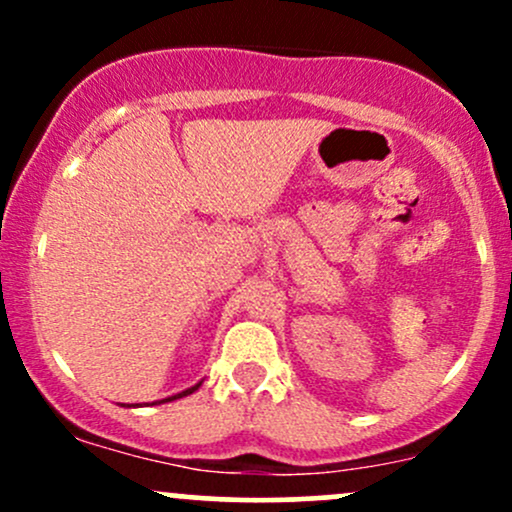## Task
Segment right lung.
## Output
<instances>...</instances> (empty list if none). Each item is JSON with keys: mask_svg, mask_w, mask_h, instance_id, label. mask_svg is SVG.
I'll return each mask as SVG.
<instances>
[{"mask_svg": "<svg viewBox=\"0 0 512 512\" xmlns=\"http://www.w3.org/2000/svg\"><path fill=\"white\" fill-rule=\"evenodd\" d=\"M202 385V383H197L195 387H190V390H185V392H180V395H173V397H168V399H161V402H173V399H180V397H187V395H192V392L197 390V387Z\"/></svg>", "mask_w": 512, "mask_h": 512, "instance_id": "add662e5", "label": "right lung"}]
</instances>
